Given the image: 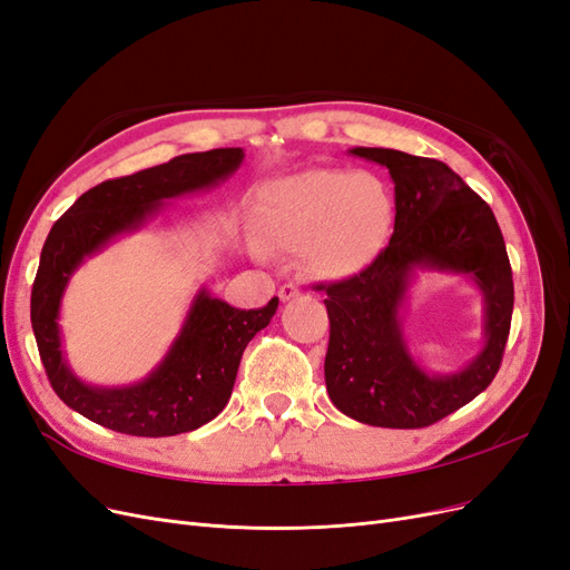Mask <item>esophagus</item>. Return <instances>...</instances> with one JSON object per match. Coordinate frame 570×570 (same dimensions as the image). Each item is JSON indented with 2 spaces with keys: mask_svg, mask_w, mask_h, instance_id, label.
<instances>
[{
  "mask_svg": "<svg viewBox=\"0 0 570 570\" xmlns=\"http://www.w3.org/2000/svg\"><path fill=\"white\" fill-rule=\"evenodd\" d=\"M278 297H281V302L295 299V297H299V287L292 285V283H285V285H281V289H278Z\"/></svg>",
  "mask_w": 570,
  "mask_h": 570,
  "instance_id": "esophagus-1",
  "label": "esophagus"
}]
</instances>
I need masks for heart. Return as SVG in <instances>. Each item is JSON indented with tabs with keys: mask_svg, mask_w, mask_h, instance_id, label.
I'll return each instance as SVG.
<instances>
[{
	"mask_svg": "<svg viewBox=\"0 0 570 570\" xmlns=\"http://www.w3.org/2000/svg\"><path fill=\"white\" fill-rule=\"evenodd\" d=\"M392 216L375 176L314 166L258 189L254 233L266 249L302 254L325 278H347L381 256Z\"/></svg>",
	"mask_w": 570,
	"mask_h": 570,
	"instance_id": "obj_1",
	"label": "heart"
}]
</instances>
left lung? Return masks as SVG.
<instances>
[{"label":"left lung","mask_w":570,"mask_h":570,"mask_svg":"<svg viewBox=\"0 0 570 570\" xmlns=\"http://www.w3.org/2000/svg\"><path fill=\"white\" fill-rule=\"evenodd\" d=\"M394 183V233L375 262L327 292L331 342L325 387L350 419L377 428H425L485 390L507 347L513 281L490 206L454 170L400 149L354 147ZM421 272L469 277L483 295V347L456 372L425 370L403 337V312Z\"/></svg>","instance_id":"obj_1"}]
</instances>
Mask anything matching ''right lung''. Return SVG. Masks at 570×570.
Listing matches in <instances>:
<instances>
[{
  "label": "right lung",
  "instance_id": "add662e5",
  "mask_svg": "<svg viewBox=\"0 0 570 570\" xmlns=\"http://www.w3.org/2000/svg\"><path fill=\"white\" fill-rule=\"evenodd\" d=\"M239 147L183 154L140 174L101 183L80 195L49 230L30 297L32 333L49 383L63 404L92 423L137 438H168L214 421L228 404L239 358L271 323L278 297L264 308H235L199 287L164 358L142 381L95 385L66 358L61 302L71 275L118 237L140 230L170 199L204 193L243 166Z\"/></svg>",
  "mask_w": 570,
  "mask_h": 570
}]
</instances>
